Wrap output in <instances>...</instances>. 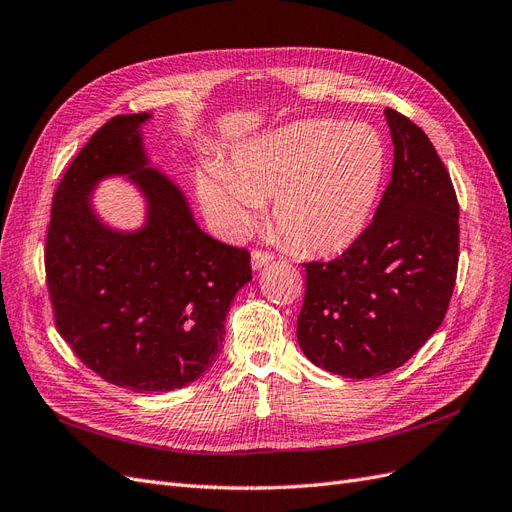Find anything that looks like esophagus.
<instances>
[{
	"label": "esophagus",
	"mask_w": 512,
	"mask_h": 512,
	"mask_svg": "<svg viewBox=\"0 0 512 512\" xmlns=\"http://www.w3.org/2000/svg\"><path fill=\"white\" fill-rule=\"evenodd\" d=\"M273 254L271 252H265V250H254L252 252V269L254 271H258V269H262V267H267L269 262H273Z\"/></svg>",
	"instance_id": "1"
}]
</instances>
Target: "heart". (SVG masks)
Instances as JSON below:
<instances>
[{
	"label": "heart",
	"mask_w": 512,
	"mask_h": 512,
	"mask_svg": "<svg viewBox=\"0 0 512 512\" xmlns=\"http://www.w3.org/2000/svg\"><path fill=\"white\" fill-rule=\"evenodd\" d=\"M389 153L369 123L305 119L237 147L226 175L207 166L198 192L228 235L252 228L273 198V222L305 254L331 256L359 241L380 203Z\"/></svg>",
	"instance_id": "obj_1"
}]
</instances>
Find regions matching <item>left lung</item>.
Masks as SVG:
<instances>
[{
	"label": "left lung",
	"mask_w": 512,
	"mask_h": 512,
	"mask_svg": "<svg viewBox=\"0 0 512 512\" xmlns=\"http://www.w3.org/2000/svg\"><path fill=\"white\" fill-rule=\"evenodd\" d=\"M393 173L365 235L329 262H307L297 339L314 365L374 378L436 333L455 288L459 205L427 134L386 108Z\"/></svg>",
	"instance_id": "obj_1"
}]
</instances>
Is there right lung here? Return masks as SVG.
<instances>
[{
	"mask_svg": "<svg viewBox=\"0 0 512 512\" xmlns=\"http://www.w3.org/2000/svg\"><path fill=\"white\" fill-rule=\"evenodd\" d=\"M117 115L89 138L53 196L46 284L55 324L106 382L164 393L198 380L222 352L224 320L252 280L250 252L209 237L177 183L149 166L143 123ZM126 176L148 205L136 231L104 225L95 185Z\"/></svg>",
	"mask_w": 512,
	"mask_h": 512,
	"instance_id": "obj_1",
	"label": "right lung"
}]
</instances>
